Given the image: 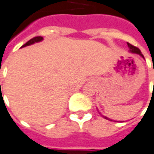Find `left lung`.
<instances>
[{"instance_id": "8db88e82", "label": "left lung", "mask_w": 154, "mask_h": 154, "mask_svg": "<svg viewBox=\"0 0 154 154\" xmlns=\"http://www.w3.org/2000/svg\"><path fill=\"white\" fill-rule=\"evenodd\" d=\"M127 45H128V46H129V48H130V51L131 52H132V53H136V54H139L141 57H143L144 58V56H143V54L141 53V51H140V50L138 49L137 47L136 46H133L132 45H131V44H129V43H127ZM99 112V111H98ZM99 114L101 115V113L99 112ZM103 117H104L105 119H108V120H110L109 118H108L107 116H103ZM110 121H112V120H110Z\"/></svg>"}]
</instances>
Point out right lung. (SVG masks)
I'll use <instances>...</instances> for the list:
<instances>
[{"instance_id":"obj_1","label":"right lung","mask_w":154,"mask_h":154,"mask_svg":"<svg viewBox=\"0 0 154 154\" xmlns=\"http://www.w3.org/2000/svg\"><path fill=\"white\" fill-rule=\"evenodd\" d=\"M43 40V38L42 37H35L33 38H31L30 40H29L26 44H24L22 47H24V46H27V45H33L35 43H38V42H40Z\"/></svg>"}]
</instances>
